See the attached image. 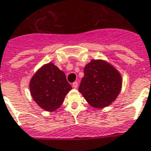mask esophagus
Here are the masks:
<instances>
[{
    "label": "esophagus",
    "instance_id": "esophagus-1",
    "mask_svg": "<svg viewBox=\"0 0 151 151\" xmlns=\"http://www.w3.org/2000/svg\"><path fill=\"white\" fill-rule=\"evenodd\" d=\"M72 87H73V88H78V81L73 82V84H72Z\"/></svg>",
    "mask_w": 151,
    "mask_h": 151
}]
</instances>
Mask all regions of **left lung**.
<instances>
[{"label": "left lung", "instance_id": "1", "mask_svg": "<svg viewBox=\"0 0 151 151\" xmlns=\"http://www.w3.org/2000/svg\"><path fill=\"white\" fill-rule=\"evenodd\" d=\"M79 91L86 101L97 109L109 106L118 96L122 87V78L109 63L91 60L84 70Z\"/></svg>", "mask_w": 151, "mask_h": 151}]
</instances>
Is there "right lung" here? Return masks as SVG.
Instances as JSON below:
<instances>
[{
    "mask_svg": "<svg viewBox=\"0 0 151 151\" xmlns=\"http://www.w3.org/2000/svg\"><path fill=\"white\" fill-rule=\"evenodd\" d=\"M29 88L38 105L49 111L57 109L72 89L65 73L51 63L44 65L34 74Z\"/></svg>",
    "mask_w": 151,
    "mask_h": 151,
    "instance_id": "right-lung-1",
    "label": "right lung"
}]
</instances>
